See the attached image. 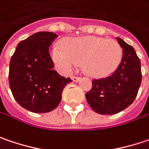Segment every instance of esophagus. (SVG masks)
<instances>
[{"mask_svg":"<svg viewBox=\"0 0 149 149\" xmlns=\"http://www.w3.org/2000/svg\"><path fill=\"white\" fill-rule=\"evenodd\" d=\"M71 79H72V80H73L74 82H78L79 80L80 79V77H78V76H73Z\"/></svg>","mask_w":149,"mask_h":149,"instance_id":"esophagus-1","label":"esophagus"}]
</instances>
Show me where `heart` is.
I'll use <instances>...</instances> for the list:
<instances>
[{"instance_id":"obj_1","label":"heart","mask_w":149,"mask_h":149,"mask_svg":"<svg viewBox=\"0 0 149 149\" xmlns=\"http://www.w3.org/2000/svg\"><path fill=\"white\" fill-rule=\"evenodd\" d=\"M49 54L56 68L64 74H70L79 63L86 74L100 78L111 74L123 58V49L113 39L94 36L72 38L63 46L54 44Z\"/></svg>"}]
</instances>
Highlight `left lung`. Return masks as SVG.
I'll return each instance as SVG.
<instances>
[{
    "label": "left lung",
    "instance_id": "left-lung-1",
    "mask_svg": "<svg viewBox=\"0 0 149 149\" xmlns=\"http://www.w3.org/2000/svg\"><path fill=\"white\" fill-rule=\"evenodd\" d=\"M123 48V58L111 75L94 79L92 87L86 94L87 102L96 113L116 114L134 101L142 81L141 62L134 49L120 38H116Z\"/></svg>",
    "mask_w": 149,
    "mask_h": 149
}]
</instances>
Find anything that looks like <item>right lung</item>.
<instances>
[{"instance_id":"obj_1","label":"right lung","mask_w":149,"mask_h":149,"mask_svg":"<svg viewBox=\"0 0 149 149\" xmlns=\"http://www.w3.org/2000/svg\"><path fill=\"white\" fill-rule=\"evenodd\" d=\"M58 35L39 32L21 41L11 56L9 86L21 107L34 113L54 110L62 99V92L70 78L54 70L49 46Z\"/></svg>"}]
</instances>
